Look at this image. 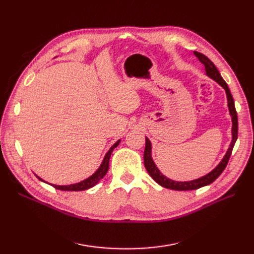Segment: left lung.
I'll use <instances>...</instances> for the list:
<instances>
[{"mask_svg": "<svg viewBox=\"0 0 254 254\" xmlns=\"http://www.w3.org/2000/svg\"><path fill=\"white\" fill-rule=\"evenodd\" d=\"M194 55L198 58V60L204 65V71L205 74L209 76L210 78L216 81L219 86L225 89L226 94H227V99H228V108L230 115H231L232 119V141L230 143L229 148L226 152V155L222 158V160L219 162V164L214 168L213 171H211L209 174H206L200 178L195 179V180H190V181H175L170 178H167L162 173L160 172L157 165L155 164L151 157V143L149 141L148 137H145V150H144V165L147 170L148 174L150 175L151 178L155 180L158 184H160L161 187L170 189V190H197L200 189L202 187L209 186L213 181L216 180L220 174L224 172L226 168L228 161L230 159V156L232 153V149L234 147V144L237 140V133H238V123H237V114L235 110V105L231 92H230V89L228 87L227 82L222 79L221 75L219 74L217 67L215 66V64L212 63V61L204 56L203 54L194 52Z\"/></svg>", "mask_w": 254, "mask_h": 254, "instance_id": "8db88e82", "label": "left lung"}]
</instances>
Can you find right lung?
<instances>
[{
  "label": "right lung",
  "instance_id": "right-lung-1",
  "mask_svg": "<svg viewBox=\"0 0 254 254\" xmlns=\"http://www.w3.org/2000/svg\"><path fill=\"white\" fill-rule=\"evenodd\" d=\"M120 142H121V140L117 141L111 146L110 149L108 150V152H107L106 155H105L101 166H99L97 168V171L93 175L90 176L89 178L84 179V180H82L80 182H77V183L68 184V186H57V184H51V186H53L54 188L57 189V190H74V191L84 190H88L90 188H93L95 184H97L99 182V180L104 178L105 175L107 174V172H108V170H109V160H110V157H111V153H112L113 149L117 147V146H119ZM37 178L39 179V180H41L42 182L48 183L47 181H44L43 179H41L39 176H37Z\"/></svg>",
  "mask_w": 254,
  "mask_h": 254
}]
</instances>
